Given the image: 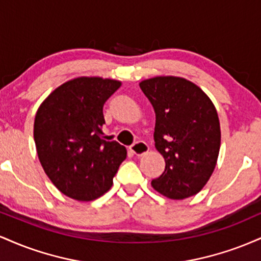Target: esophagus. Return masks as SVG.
<instances>
[{"instance_id":"esophagus-1","label":"esophagus","mask_w":261,"mask_h":261,"mask_svg":"<svg viewBox=\"0 0 261 261\" xmlns=\"http://www.w3.org/2000/svg\"><path fill=\"white\" fill-rule=\"evenodd\" d=\"M130 151L136 155H143L149 151V146L146 142L139 141V142H135L134 145L130 146Z\"/></svg>"}]
</instances>
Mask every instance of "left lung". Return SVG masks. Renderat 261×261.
<instances>
[{"label": "left lung", "instance_id": "obj_1", "mask_svg": "<svg viewBox=\"0 0 261 261\" xmlns=\"http://www.w3.org/2000/svg\"><path fill=\"white\" fill-rule=\"evenodd\" d=\"M140 88L154 109V146L166 162L152 188L173 200L196 195L214 173L220 152L216 108L199 86L182 77L143 80Z\"/></svg>", "mask_w": 261, "mask_h": 261}]
</instances>
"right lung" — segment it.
<instances>
[{
	"instance_id": "right-lung-1",
	"label": "right lung",
	"mask_w": 261,
	"mask_h": 261,
	"mask_svg": "<svg viewBox=\"0 0 261 261\" xmlns=\"http://www.w3.org/2000/svg\"><path fill=\"white\" fill-rule=\"evenodd\" d=\"M121 82L77 77L46 97L34 120V141L44 172L66 196L92 201L107 193L126 148L106 139L103 106Z\"/></svg>"
}]
</instances>
